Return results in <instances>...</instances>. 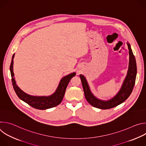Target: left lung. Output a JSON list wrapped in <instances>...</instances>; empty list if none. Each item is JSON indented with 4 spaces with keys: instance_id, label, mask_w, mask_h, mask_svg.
<instances>
[{
    "instance_id": "8db88e82",
    "label": "left lung",
    "mask_w": 146,
    "mask_h": 146,
    "mask_svg": "<svg viewBox=\"0 0 146 146\" xmlns=\"http://www.w3.org/2000/svg\"><path fill=\"white\" fill-rule=\"evenodd\" d=\"M129 53V65L127 76L125 79L122 87L118 93L112 99L108 101L100 100L95 98L91 93L87 80L84 76L80 75L83 90L85 97L88 102L92 106L100 109H109L120 105L123 103L131 94L135 84L137 73V66L135 57L133 54L131 46L127 43Z\"/></svg>"
}]
</instances>
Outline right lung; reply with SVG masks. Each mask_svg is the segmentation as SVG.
<instances>
[{
    "mask_svg": "<svg viewBox=\"0 0 146 146\" xmlns=\"http://www.w3.org/2000/svg\"><path fill=\"white\" fill-rule=\"evenodd\" d=\"M14 57V54L12 56L11 62L10 66V70L11 76L12 84L14 90L18 96V98L28 103V105L32 108L38 110H45L50 109L58 106L61 103L64 96L66 89L69 84L70 80L73 77L76 75L75 73H71L60 80L59 84L55 92L52 95L49 96H35L29 95L21 90L17 85L14 78L13 77L14 74L13 73V59Z\"/></svg>",
    "mask_w": 146,
    "mask_h": 146,
    "instance_id": "right-lung-1",
    "label": "right lung"
}]
</instances>
